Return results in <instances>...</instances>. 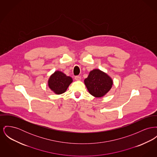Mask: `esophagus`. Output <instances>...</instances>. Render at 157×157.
Wrapping results in <instances>:
<instances>
[{
  "label": "esophagus",
  "instance_id": "obj_1",
  "mask_svg": "<svg viewBox=\"0 0 157 157\" xmlns=\"http://www.w3.org/2000/svg\"><path fill=\"white\" fill-rule=\"evenodd\" d=\"M75 79L76 81H81V77H80L79 76H75Z\"/></svg>",
  "mask_w": 157,
  "mask_h": 157
}]
</instances>
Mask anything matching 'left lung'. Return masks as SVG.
<instances>
[{"label":"left lung","mask_w":157,"mask_h":157,"mask_svg":"<svg viewBox=\"0 0 157 157\" xmlns=\"http://www.w3.org/2000/svg\"><path fill=\"white\" fill-rule=\"evenodd\" d=\"M84 83L91 95L100 98L109 92L113 81L108 74L98 69H95L90 71L88 77L85 79Z\"/></svg>","instance_id":"left-lung-1"}]
</instances>
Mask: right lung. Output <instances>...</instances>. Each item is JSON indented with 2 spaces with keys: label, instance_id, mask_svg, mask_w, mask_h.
<instances>
[{
  "label": "right lung",
  "instance_id": "1",
  "mask_svg": "<svg viewBox=\"0 0 157 157\" xmlns=\"http://www.w3.org/2000/svg\"><path fill=\"white\" fill-rule=\"evenodd\" d=\"M72 82L73 79L71 76L61 71H56L48 78V86L53 92L59 95L66 92Z\"/></svg>",
  "mask_w": 157,
  "mask_h": 157
}]
</instances>
